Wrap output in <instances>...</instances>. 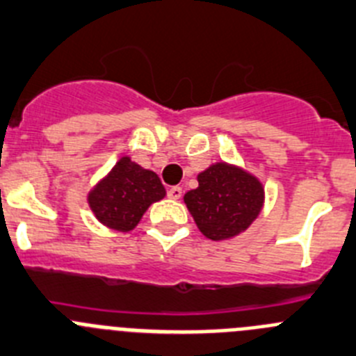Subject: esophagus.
Segmentation results:
<instances>
[{
    "instance_id": "obj_1",
    "label": "esophagus",
    "mask_w": 356,
    "mask_h": 356,
    "mask_svg": "<svg viewBox=\"0 0 356 356\" xmlns=\"http://www.w3.org/2000/svg\"><path fill=\"white\" fill-rule=\"evenodd\" d=\"M166 193H168V197H170L172 200H179L182 195V188L181 186H172V188H168V191H166Z\"/></svg>"
}]
</instances>
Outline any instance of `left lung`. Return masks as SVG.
I'll list each match as a JSON object with an SVG mask.
<instances>
[{
    "instance_id": "obj_1",
    "label": "left lung",
    "mask_w": 356,
    "mask_h": 356,
    "mask_svg": "<svg viewBox=\"0 0 356 356\" xmlns=\"http://www.w3.org/2000/svg\"><path fill=\"white\" fill-rule=\"evenodd\" d=\"M197 181L198 188L184 195V204L206 238H234L261 213L262 184L238 166L216 163L198 174Z\"/></svg>"
}]
</instances>
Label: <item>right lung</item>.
<instances>
[{
    "mask_svg": "<svg viewBox=\"0 0 356 356\" xmlns=\"http://www.w3.org/2000/svg\"><path fill=\"white\" fill-rule=\"evenodd\" d=\"M165 188L154 172L122 158L88 195L95 218L120 232L133 230L152 202L165 197Z\"/></svg>",
    "mask_w": 356,
    "mask_h": 356,
    "instance_id": "obj_1",
    "label": "right lung"
}]
</instances>
